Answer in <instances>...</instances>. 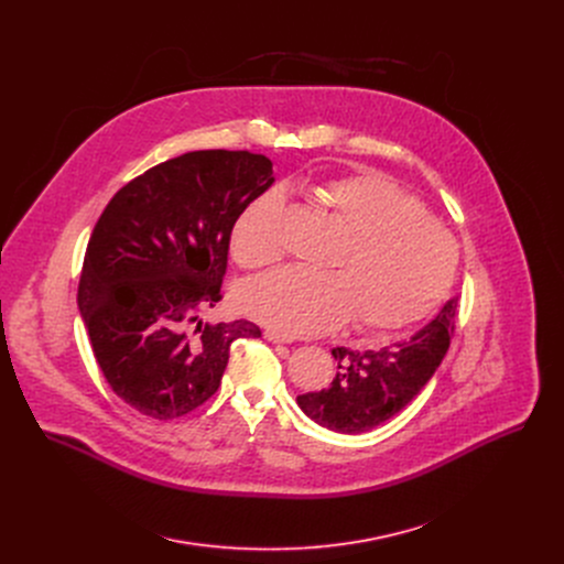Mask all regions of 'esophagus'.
I'll return each instance as SVG.
<instances>
[{
	"label": "esophagus",
	"mask_w": 564,
	"mask_h": 564,
	"mask_svg": "<svg viewBox=\"0 0 564 564\" xmlns=\"http://www.w3.org/2000/svg\"><path fill=\"white\" fill-rule=\"evenodd\" d=\"M263 337H265L270 344H292V339H290V337H285V335L276 333V330H265V333H263Z\"/></svg>",
	"instance_id": "esophagus-1"
}]
</instances>
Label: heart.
<instances>
[{
	"label": "heart",
	"mask_w": 564,
	"mask_h": 564,
	"mask_svg": "<svg viewBox=\"0 0 564 564\" xmlns=\"http://www.w3.org/2000/svg\"><path fill=\"white\" fill-rule=\"evenodd\" d=\"M316 198L346 229L328 272L285 265L240 292L248 314L290 337L324 335L352 318L383 335L424 318L455 279V238L417 200L381 174L359 172L316 185ZM281 189L259 194L238 214L229 250L238 265L281 257Z\"/></svg>",
	"instance_id": "b5f03b06"
}]
</instances>
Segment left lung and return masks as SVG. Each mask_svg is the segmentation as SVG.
<instances>
[{
	"label": "left lung",
	"mask_w": 564,
	"mask_h": 564,
	"mask_svg": "<svg viewBox=\"0 0 564 564\" xmlns=\"http://www.w3.org/2000/svg\"><path fill=\"white\" fill-rule=\"evenodd\" d=\"M457 296L413 337L377 350L333 348L337 377L328 388L296 397L299 409L318 426L366 433L406 409L442 364L455 328Z\"/></svg>",
	"instance_id": "left-lung-1"
}]
</instances>
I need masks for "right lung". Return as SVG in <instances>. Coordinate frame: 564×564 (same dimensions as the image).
<instances>
[{
    "label": "right lung",
    "instance_id": "add662e5",
    "mask_svg": "<svg viewBox=\"0 0 564 564\" xmlns=\"http://www.w3.org/2000/svg\"><path fill=\"white\" fill-rule=\"evenodd\" d=\"M274 183L250 151H189L127 183L98 218L77 307L111 390L140 415L176 420L218 390L236 339L252 321L209 324L234 220Z\"/></svg>",
    "mask_w": 564,
    "mask_h": 564
}]
</instances>
